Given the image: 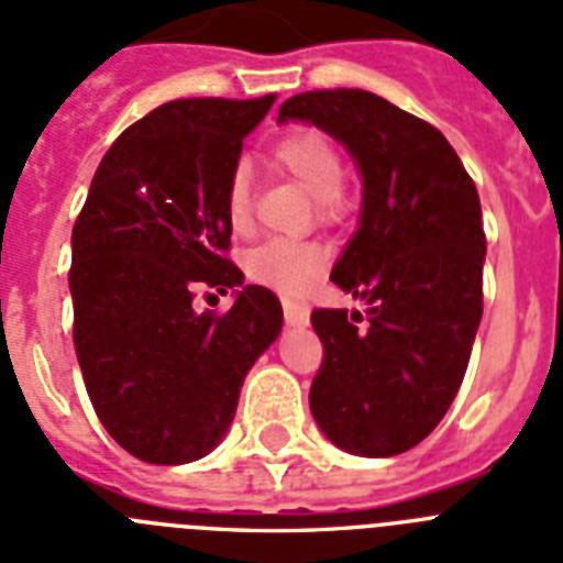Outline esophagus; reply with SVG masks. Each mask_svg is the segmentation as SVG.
<instances>
[{
	"label": "esophagus",
	"instance_id": "esophagus-1",
	"mask_svg": "<svg viewBox=\"0 0 563 563\" xmlns=\"http://www.w3.org/2000/svg\"><path fill=\"white\" fill-rule=\"evenodd\" d=\"M283 318H286L289 325H306L309 323V306L286 297V300H283Z\"/></svg>",
	"mask_w": 563,
	"mask_h": 563
}]
</instances>
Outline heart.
<instances>
[{
	"label": "heart",
	"mask_w": 563,
	"mask_h": 563,
	"mask_svg": "<svg viewBox=\"0 0 563 563\" xmlns=\"http://www.w3.org/2000/svg\"><path fill=\"white\" fill-rule=\"evenodd\" d=\"M274 163L306 188L323 211H338L343 202V159L338 145L314 129H297L280 136L272 148ZM225 217L234 229H245L252 220V174L238 165L225 183ZM325 266V252L311 240H268L245 257V272L257 283L286 295L306 291Z\"/></svg>",
	"instance_id": "1"
}]
</instances>
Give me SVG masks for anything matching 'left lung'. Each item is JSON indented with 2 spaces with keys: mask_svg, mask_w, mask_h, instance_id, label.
I'll return each mask as SVG.
<instances>
[{
  "mask_svg": "<svg viewBox=\"0 0 563 563\" xmlns=\"http://www.w3.org/2000/svg\"><path fill=\"white\" fill-rule=\"evenodd\" d=\"M311 122L363 177L361 223L332 283L366 314L314 309L323 363L309 404L334 446L389 457L418 446L455 400L484 314L478 188L441 131L361 88L286 99L277 122Z\"/></svg>",
  "mask_w": 563,
  "mask_h": 563,
  "instance_id": "left-lung-1",
  "label": "left lung"
}]
</instances>
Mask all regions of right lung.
Instances as JSON below:
<instances>
[{
    "instance_id": "1",
    "label": "right lung",
    "mask_w": 563,
    "mask_h": 563,
    "mask_svg": "<svg viewBox=\"0 0 563 563\" xmlns=\"http://www.w3.org/2000/svg\"><path fill=\"white\" fill-rule=\"evenodd\" d=\"M274 93L174 99L117 136L70 234L74 346L93 412L145 464L223 441L240 386L283 329L277 295L243 286L225 252V183ZM200 288H238L223 316ZM214 297V295H211Z\"/></svg>"
}]
</instances>
